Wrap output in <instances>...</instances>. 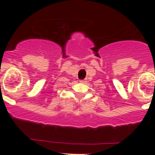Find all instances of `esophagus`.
<instances>
[{
  "label": "esophagus",
  "instance_id": "34e87169",
  "mask_svg": "<svg viewBox=\"0 0 155 155\" xmlns=\"http://www.w3.org/2000/svg\"><path fill=\"white\" fill-rule=\"evenodd\" d=\"M79 82H81V83H85L86 80H85V79H81V80H79Z\"/></svg>",
  "mask_w": 155,
  "mask_h": 155
}]
</instances>
